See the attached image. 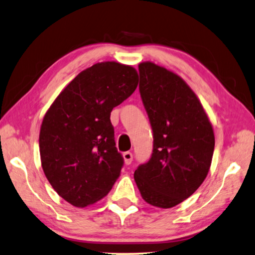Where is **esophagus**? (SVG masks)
<instances>
[{"mask_svg":"<svg viewBox=\"0 0 255 255\" xmlns=\"http://www.w3.org/2000/svg\"><path fill=\"white\" fill-rule=\"evenodd\" d=\"M124 159H125V162H126V165H130L131 161H132V153L131 152H125L124 153Z\"/></svg>","mask_w":255,"mask_h":255,"instance_id":"obj_1","label":"esophagus"}]
</instances>
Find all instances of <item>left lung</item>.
I'll return each instance as SVG.
<instances>
[{"instance_id":"1","label":"left lung","mask_w":255,"mask_h":255,"mask_svg":"<svg viewBox=\"0 0 255 255\" xmlns=\"http://www.w3.org/2000/svg\"><path fill=\"white\" fill-rule=\"evenodd\" d=\"M139 94L153 131V151L134 173L142 198L170 208L189 198L210 170L215 137L198 97L181 77L144 62Z\"/></svg>"}]
</instances>
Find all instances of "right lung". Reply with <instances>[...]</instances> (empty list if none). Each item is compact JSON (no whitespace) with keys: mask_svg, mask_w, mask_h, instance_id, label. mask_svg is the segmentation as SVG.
Returning <instances> with one entry per match:
<instances>
[{"mask_svg":"<svg viewBox=\"0 0 255 255\" xmlns=\"http://www.w3.org/2000/svg\"><path fill=\"white\" fill-rule=\"evenodd\" d=\"M138 85L134 67L97 63L79 73L57 96L40 129L44 175L55 191L75 207L105 197L120 176L124 158L110 120Z\"/></svg>","mask_w":255,"mask_h":255,"instance_id":"obj_1","label":"right lung"}]
</instances>
